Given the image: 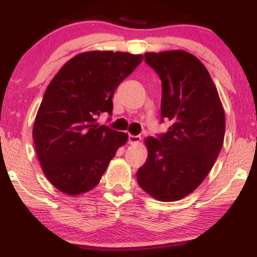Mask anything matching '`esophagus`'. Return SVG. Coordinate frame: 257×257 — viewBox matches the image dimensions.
<instances>
[{"label":"esophagus","mask_w":257,"mask_h":257,"mask_svg":"<svg viewBox=\"0 0 257 257\" xmlns=\"http://www.w3.org/2000/svg\"><path fill=\"white\" fill-rule=\"evenodd\" d=\"M140 136H133V135H128L127 137V142L128 144H137L140 142Z\"/></svg>","instance_id":"obj_1"}]
</instances>
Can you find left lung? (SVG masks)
Masks as SVG:
<instances>
[{
	"label": "left lung",
	"mask_w": 257,
	"mask_h": 257,
	"mask_svg": "<svg viewBox=\"0 0 257 257\" xmlns=\"http://www.w3.org/2000/svg\"><path fill=\"white\" fill-rule=\"evenodd\" d=\"M145 62L161 80V122L171 126L146 139L149 157L137 180L153 198L175 201L194 191L212 170L223 145L224 112L195 56L182 50L147 52Z\"/></svg>",
	"instance_id": "obj_1"
}]
</instances>
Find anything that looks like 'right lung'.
Here are the masks:
<instances>
[{"label":"right lung","instance_id":"add662e5","mask_svg":"<svg viewBox=\"0 0 257 257\" xmlns=\"http://www.w3.org/2000/svg\"><path fill=\"white\" fill-rule=\"evenodd\" d=\"M143 61L128 52L89 51L66 62L45 90L33 137L42 170L69 195L85 193L101 175L127 135L96 124L112 114V97Z\"/></svg>","mask_w":257,"mask_h":257}]
</instances>
